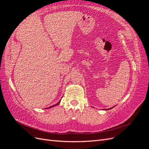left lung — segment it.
Instances as JSON below:
<instances>
[{"mask_svg": "<svg viewBox=\"0 0 149 149\" xmlns=\"http://www.w3.org/2000/svg\"><path fill=\"white\" fill-rule=\"evenodd\" d=\"M114 107H111V108H109V109H106V110H109V109H112V108H113Z\"/></svg>", "mask_w": 149, "mask_h": 149, "instance_id": "8db88e82", "label": "left lung"}]
</instances>
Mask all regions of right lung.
I'll return each mask as SVG.
<instances>
[{
	"mask_svg": "<svg viewBox=\"0 0 149 149\" xmlns=\"http://www.w3.org/2000/svg\"><path fill=\"white\" fill-rule=\"evenodd\" d=\"M60 102V101L59 102H58L57 104H55V105H53V106H50V107H47V108H46V109H49V108H52V107H55V106H57V105L59 104Z\"/></svg>",
	"mask_w": 149,
	"mask_h": 149,
	"instance_id": "add662e5",
	"label": "right lung"
}]
</instances>
